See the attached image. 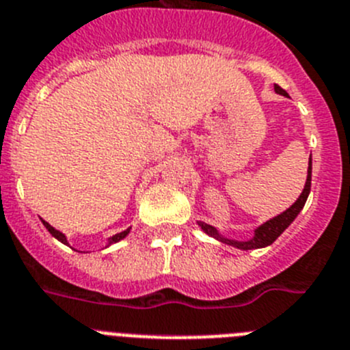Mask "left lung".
Returning a JSON list of instances; mask_svg holds the SVG:
<instances>
[{
    "label": "left lung",
    "instance_id": "obj_1",
    "mask_svg": "<svg viewBox=\"0 0 350 350\" xmlns=\"http://www.w3.org/2000/svg\"><path fill=\"white\" fill-rule=\"evenodd\" d=\"M275 91L278 93V95L287 96V91L282 90L280 86H275ZM310 187H312V157H310L308 160V174H306V183H305V188H303L301 196L297 197V200L291 206V208L285 209L284 213L276 215L275 218L264 221L262 226L257 227V229L254 230V236H252L250 239H247V241L227 238V236H224L217 227L209 226V224H206V221H197V224H199L200 229L204 230L208 236H211V238L218 239V241L221 243H226V245H230V247L234 248H239V250H255V248L269 247V245H271V243L275 241V239L278 238V236H280V234L284 232L291 224H293L294 218L299 215V211H301L303 206H305L306 199H308Z\"/></svg>",
    "mask_w": 350,
    "mask_h": 350
}]
</instances>
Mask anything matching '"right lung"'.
<instances>
[{"label":"right lung","instance_id":"right-lung-1","mask_svg":"<svg viewBox=\"0 0 350 350\" xmlns=\"http://www.w3.org/2000/svg\"><path fill=\"white\" fill-rule=\"evenodd\" d=\"M42 224H44L45 229H47L49 232L53 234V236L57 239V241H62L63 245H68V239H66L65 234L59 232V230H57V229H54V227L51 226L49 221L42 220ZM130 229H132V227H129V229H126V230H121V232H118V234H114V236H111V238L107 239V247H109V245H112V243H118V241H121V239H123V238H126V236H129V232H130Z\"/></svg>","mask_w":350,"mask_h":350}]
</instances>
